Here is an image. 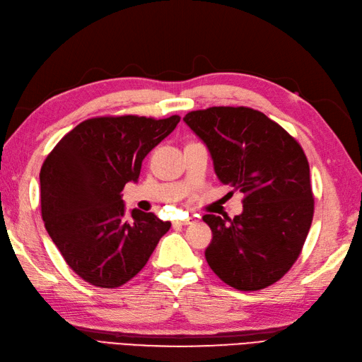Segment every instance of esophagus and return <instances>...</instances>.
<instances>
[{
  "label": "esophagus",
  "mask_w": 362,
  "mask_h": 362,
  "mask_svg": "<svg viewBox=\"0 0 362 362\" xmlns=\"http://www.w3.org/2000/svg\"><path fill=\"white\" fill-rule=\"evenodd\" d=\"M194 223V219L192 218H188V219H180V221H176V226H189V224H192Z\"/></svg>",
  "instance_id": "1"
}]
</instances>
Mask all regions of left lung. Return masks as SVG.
I'll use <instances>...</instances> for the list:
<instances>
[{
    "label": "left lung",
    "mask_w": 362,
    "mask_h": 362,
    "mask_svg": "<svg viewBox=\"0 0 362 362\" xmlns=\"http://www.w3.org/2000/svg\"><path fill=\"white\" fill-rule=\"evenodd\" d=\"M183 120L211 151L219 182L245 194L243 212L233 219L203 216L212 230L209 266L242 291L276 283L298 260L313 221L304 150L278 123L247 107L191 111Z\"/></svg>",
    "instance_id": "left-lung-1"
}]
</instances>
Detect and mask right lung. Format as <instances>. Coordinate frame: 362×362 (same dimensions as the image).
<instances>
[{"instance_id": "obj_1", "label": "right lung", "mask_w": 362, "mask_h": 362, "mask_svg": "<svg viewBox=\"0 0 362 362\" xmlns=\"http://www.w3.org/2000/svg\"><path fill=\"white\" fill-rule=\"evenodd\" d=\"M180 122L119 115L84 120L66 134L40 170L46 231L71 269L91 286L115 288L146 266L171 223L134 209L122 191L136 182L143 159Z\"/></svg>"}]
</instances>
